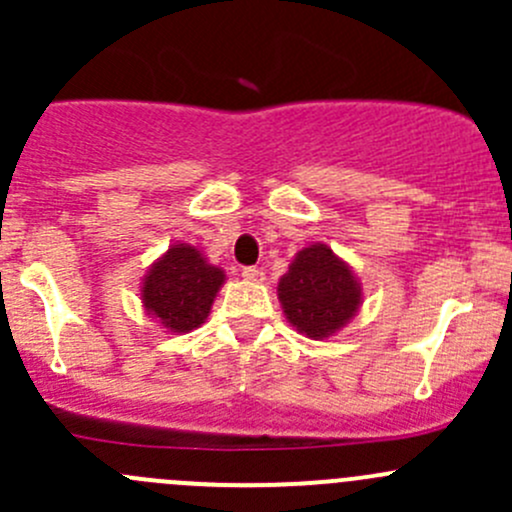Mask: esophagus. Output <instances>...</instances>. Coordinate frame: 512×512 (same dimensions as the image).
Masks as SVG:
<instances>
[{"label":"esophagus","instance_id":"1","mask_svg":"<svg viewBox=\"0 0 512 512\" xmlns=\"http://www.w3.org/2000/svg\"><path fill=\"white\" fill-rule=\"evenodd\" d=\"M242 277H245L247 282H262L265 280V272L257 270V267H242Z\"/></svg>","mask_w":512,"mask_h":512}]
</instances>
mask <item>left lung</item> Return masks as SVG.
<instances>
[{"label":"left lung","mask_w":512,"mask_h":512,"mask_svg":"<svg viewBox=\"0 0 512 512\" xmlns=\"http://www.w3.org/2000/svg\"><path fill=\"white\" fill-rule=\"evenodd\" d=\"M282 312L299 334L329 339L347 327L361 307V282L324 242L302 247L277 282Z\"/></svg>","instance_id":"left-lung-1"}]
</instances>
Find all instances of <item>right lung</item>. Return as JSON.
Returning <instances> with one entry per match:
<instances>
[{"label": "right lung", "instance_id": "obj_1", "mask_svg": "<svg viewBox=\"0 0 512 512\" xmlns=\"http://www.w3.org/2000/svg\"><path fill=\"white\" fill-rule=\"evenodd\" d=\"M223 285V267L210 265L198 247L173 242L143 277L141 302L165 332L188 334L208 319Z\"/></svg>", "mask_w": 512, "mask_h": 512}]
</instances>
